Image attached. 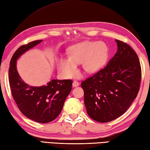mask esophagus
I'll use <instances>...</instances> for the list:
<instances>
[{"mask_svg": "<svg viewBox=\"0 0 150 150\" xmlns=\"http://www.w3.org/2000/svg\"><path fill=\"white\" fill-rule=\"evenodd\" d=\"M79 85V83L77 81H74L73 82V87H77V86H78Z\"/></svg>", "mask_w": 150, "mask_h": 150, "instance_id": "34e87169", "label": "esophagus"}]
</instances>
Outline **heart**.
Wrapping results in <instances>:
<instances>
[{"label": "heart", "mask_w": 150, "mask_h": 150, "mask_svg": "<svg viewBox=\"0 0 150 150\" xmlns=\"http://www.w3.org/2000/svg\"><path fill=\"white\" fill-rule=\"evenodd\" d=\"M68 58H62L58 62L59 70L68 77L78 72V64L82 63L86 72L94 73L105 66L109 58V48L101 41H84L70 47Z\"/></svg>", "instance_id": "heart-1"}]
</instances>
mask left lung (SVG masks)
<instances>
[{"label": "left lung", "mask_w": 150, "mask_h": 150, "mask_svg": "<svg viewBox=\"0 0 150 150\" xmlns=\"http://www.w3.org/2000/svg\"><path fill=\"white\" fill-rule=\"evenodd\" d=\"M115 41L117 51L106 67L81 83L87 113L100 122L111 121L126 112L140 88L137 54L125 42Z\"/></svg>", "instance_id": "obj_1"}]
</instances>
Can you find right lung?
Masks as SVG:
<instances>
[{
    "mask_svg": "<svg viewBox=\"0 0 150 150\" xmlns=\"http://www.w3.org/2000/svg\"><path fill=\"white\" fill-rule=\"evenodd\" d=\"M42 40L21 46L15 52L10 63L9 83L11 92L19 110L26 117L40 123L54 120L63 108L71 91V80L52 79L47 85L32 86L21 79L16 67L18 59Z\"/></svg>",
    "mask_w": 150,
    "mask_h": 150,
    "instance_id": "add662e5",
    "label": "right lung"
}]
</instances>
